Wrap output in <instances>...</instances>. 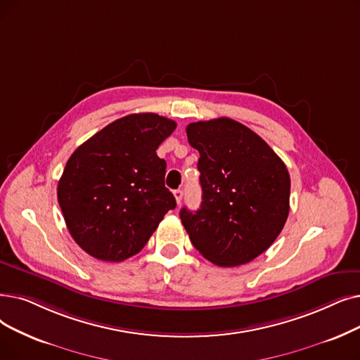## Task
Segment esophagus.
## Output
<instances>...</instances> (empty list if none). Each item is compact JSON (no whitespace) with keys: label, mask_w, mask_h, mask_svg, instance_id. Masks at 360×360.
<instances>
[{"label":"esophagus","mask_w":360,"mask_h":360,"mask_svg":"<svg viewBox=\"0 0 360 360\" xmlns=\"http://www.w3.org/2000/svg\"><path fill=\"white\" fill-rule=\"evenodd\" d=\"M174 195H175V200H176L178 205H181V201H182V195H184V191H182V190H175V191H174Z\"/></svg>","instance_id":"esophagus-1"}]
</instances>
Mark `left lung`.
Masks as SVG:
<instances>
[{
  "mask_svg": "<svg viewBox=\"0 0 360 360\" xmlns=\"http://www.w3.org/2000/svg\"><path fill=\"white\" fill-rule=\"evenodd\" d=\"M202 201L179 216L193 245L217 266H240L268 250L290 212L287 166L263 139L228 117L194 122Z\"/></svg>",
  "mask_w": 360,
  "mask_h": 360,
  "instance_id": "1",
  "label": "left lung"
}]
</instances>
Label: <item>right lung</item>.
Returning <instances> with one entry per match:
<instances>
[{"label": "right lung", "mask_w": 360, "mask_h": 360, "mask_svg": "<svg viewBox=\"0 0 360 360\" xmlns=\"http://www.w3.org/2000/svg\"><path fill=\"white\" fill-rule=\"evenodd\" d=\"M175 128L155 113L129 115L70 155L57 198L70 236L89 256L122 262L139 253L176 207L165 186L166 162L155 153Z\"/></svg>", "instance_id": "right-lung-1"}]
</instances>
